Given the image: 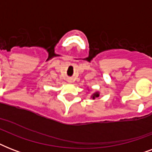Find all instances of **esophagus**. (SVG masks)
<instances>
[{
  "instance_id": "obj_1",
  "label": "esophagus",
  "mask_w": 152,
  "mask_h": 152,
  "mask_svg": "<svg viewBox=\"0 0 152 152\" xmlns=\"http://www.w3.org/2000/svg\"><path fill=\"white\" fill-rule=\"evenodd\" d=\"M68 82H69V83H72V80L71 78H69L68 79Z\"/></svg>"
}]
</instances>
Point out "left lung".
Instances as JSON below:
<instances>
[{
  "instance_id": "left-lung-1",
  "label": "left lung",
  "mask_w": 152,
  "mask_h": 152,
  "mask_svg": "<svg viewBox=\"0 0 152 152\" xmlns=\"http://www.w3.org/2000/svg\"><path fill=\"white\" fill-rule=\"evenodd\" d=\"M99 92H95V93H94V94H93L92 95H91V98H92L93 99H95V98L99 97Z\"/></svg>"
}]
</instances>
